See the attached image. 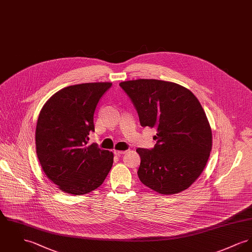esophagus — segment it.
Wrapping results in <instances>:
<instances>
[{
    "mask_svg": "<svg viewBox=\"0 0 252 252\" xmlns=\"http://www.w3.org/2000/svg\"><path fill=\"white\" fill-rule=\"evenodd\" d=\"M125 151H120V150H114V154L115 155H117V156H120V155H122V154H124Z\"/></svg>",
    "mask_w": 252,
    "mask_h": 252,
    "instance_id": "obj_1",
    "label": "esophagus"
}]
</instances>
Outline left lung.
Listing matches in <instances>:
<instances>
[{"instance_id": "1", "label": "left lung", "mask_w": 252, "mask_h": 252, "mask_svg": "<svg viewBox=\"0 0 252 252\" xmlns=\"http://www.w3.org/2000/svg\"><path fill=\"white\" fill-rule=\"evenodd\" d=\"M142 127L157 130L155 147L137 148L140 182L152 190L177 194L195 183L212 148V133L198 98L173 82L137 79L121 82Z\"/></svg>"}]
</instances>
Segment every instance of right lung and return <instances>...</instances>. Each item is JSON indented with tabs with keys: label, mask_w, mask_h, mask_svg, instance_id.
Wrapping results in <instances>:
<instances>
[{
	"label": "right lung",
	"mask_w": 252,
	"mask_h": 252,
	"mask_svg": "<svg viewBox=\"0 0 252 252\" xmlns=\"http://www.w3.org/2000/svg\"><path fill=\"white\" fill-rule=\"evenodd\" d=\"M112 83L68 86L43 106L37 120L36 154L46 176L60 190L84 195L99 187L114 162V154L88 145L94 131V115Z\"/></svg>",
	"instance_id": "obj_1"
}]
</instances>
